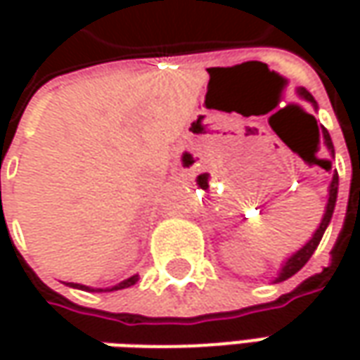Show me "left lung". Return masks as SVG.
<instances>
[{
	"label": "left lung",
	"instance_id": "1",
	"mask_svg": "<svg viewBox=\"0 0 360 360\" xmlns=\"http://www.w3.org/2000/svg\"><path fill=\"white\" fill-rule=\"evenodd\" d=\"M297 94L302 98V100L311 102V104L316 108L314 98H312L311 94L304 90V88L297 90ZM321 130H323V140H325L326 150H328V152H330V156L335 158V146H333V140H330L328 131H326L323 126H321ZM337 192H339V174H333V182H330V186H328V200H326L325 214H323V220H321L319 229L314 230V234H312L311 240L307 242L302 248H298L295 255L288 256V258H286V262H283V266H281V270H278V276L274 278V283H283V281H286V278H290L292 274H297L298 270L302 269V266L309 262V258H311L312 252L316 250V246H319V242H321V238H323L326 226H328V222H330V218H333L335 204H337Z\"/></svg>",
	"mask_w": 360,
	"mask_h": 360
}]
</instances>
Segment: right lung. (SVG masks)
I'll use <instances>...</instances> for the list:
<instances>
[{"label":"right lung","instance_id":"right-lung-1","mask_svg":"<svg viewBox=\"0 0 360 360\" xmlns=\"http://www.w3.org/2000/svg\"><path fill=\"white\" fill-rule=\"evenodd\" d=\"M138 274H134L130 278H126V281H122V283L114 284V286H110V288H91V286H86V284H76V283H68L72 288H79V290H90V292H112V290H122V288H128L131 284L138 283Z\"/></svg>","mask_w":360,"mask_h":360}]
</instances>
